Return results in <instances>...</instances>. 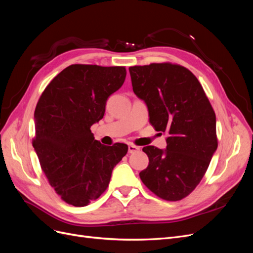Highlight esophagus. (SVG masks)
Wrapping results in <instances>:
<instances>
[{"label":"esophagus","mask_w":253,"mask_h":253,"mask_svg":"<svg viewBox=\"0 0 253 253\" xmlns=\"http://www.w3.org/2000/svg\"><path fill=\"white\" fill-rule=\"evenodd\" d=\"M140 150L139 147H137L135 144H128V153H135Z\"/></svg>","instance_id":"obj_1"}]
</instances>
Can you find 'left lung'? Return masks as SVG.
<instances>
[{"mask_svg": "<svg viewBox=\"0 0 253 253\" xmlns=\"http://www.w3.org/2000/svg\"><path fill=\"white\" fill-rule=\"evenodd\" d=\"M128 71L135 95L148 106L150 124L168 134L165 150L142 149L149 166L139 176L158 197L180 201L201 182L217 149L215 113L200 81L186 67L167 62Z\"/></svg>", "mask_w": 253, "mask_h": 253, "instance_id": "left-lung-1", "label": "left lung"}]
</instances>
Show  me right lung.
<instances>
[{
  "mask_svg": "<svg viewBox=\"0 0 253 253\" xmlns=\"http://www.w3.org/2000/svg\"><path fill=\"white\" fill-rule=\"evenodd\" d=\"M126 76L125 66L73 64L50 81L37 103L33 147L49 185L67 204L84 207L97 200L127 153L126 144H101L90 131Z\"/></svg>",
  "mask_w": 253,
  "mask_h": 253,
  "instance_id": "right-lung-1",
  "label": "right lung"
}]
</instances>
